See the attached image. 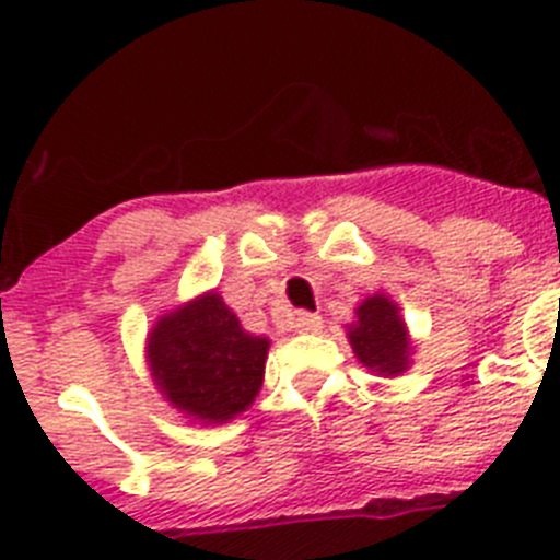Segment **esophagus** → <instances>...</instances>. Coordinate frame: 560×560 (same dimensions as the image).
<instances>
[{
	"mask_svg": "<svg viewBox=\"0 0 560 560\" xmlns=\"http://www.w3.org/2000/svg\"><path fill=\"white\" fill-rule=\"evenodd\" d=\"M292 329L299 331V335H315V331L324 329V317L315 315V312H295Z\"/></svg>",
	"mask_w": 560,
	"mask_h": 560,
	"instance_id": "34e87169",
	"label": "esophagus"
}]
</instances>
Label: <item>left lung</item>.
Returning <instances> with one entry per match:
<instances>
[{
	"label": "left lung",
	"instance_id": "obj_1",
	"mask_svg": "<svg viewBox=\"0 0 560 560\" xmlns=\"http://www.w3.org/2000/svg\"><path fill=\"white\" fill-rule=\"evenodd\" d=\"M346 337L351 342L357 360L371 374L401 376L412 365V337L405 324L401 306L387 295L374 292L362 304H357L354 320L346 324Z\"/></svg>",
	"mask_w": 560,
	"mask_h": 560
}]
</instances>
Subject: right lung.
<instances>
[{
    "label": "right lung",
    "mask_w": 560,
    "mask_h": 560,
    "mask_svg": "<svg viewBox=\"0 0 560 560\" xmlns=\"http://www.w3.org/2000/svg\"><path fill=\"white\" fill-rule=\"evenodd\" d=\"M268 337L250 335L218 290H206L155 317L144 340L161 399L192 424L218 427L259 396Z\"/></svg>",
    "instance_id": "1"
}]
</instances>
